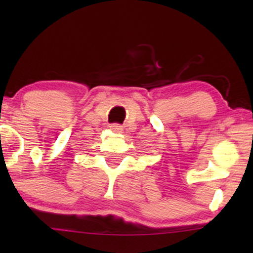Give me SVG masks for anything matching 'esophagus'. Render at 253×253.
<instances>
[{"label":"esophagus","mask_w":253,"mask_h":253,"mask_svg":"<svg viewBox=\"0 0 253 253\" xmlns=\"http://www.w3.org/2000/svg\"><path fill=\"white\" fill-rule=\"evenodd\" d=\"M109 127H112V130L114 131H117V132H122V126H119V124H112Z\"/></svg>","instance_id":"esophagus-1"}]
</instances>
